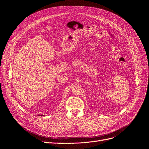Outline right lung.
I'll list each match as a JSON object with an SVG mask.
<instances>
[{
    "instance_id": "obj_1",
    "label": "right lung",
    "mask_w": 149,
    "mask_h": 149,
    "mask_svg": "<svg viewBox=\"0 0 149 149\" xmlns=\"http://www.w3.org/2000/svg\"><path fill=\"white\" fill-rule=\"evenodd\" d=\"M39 116H43L44 115H39Z\"/></svg>"
}]
</instances>
